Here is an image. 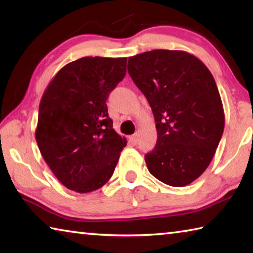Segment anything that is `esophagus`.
<instances>
[{"mask_svg":"<svg viewBox=\"0 0 253 253\" xmlns=\"http://www.w3.org/2000/svg\"><path fill=\"white\" fill-rule=\"evenodd\" d=\"M129 138H130V140H131V142H132V143H134V144H136L137 142H138V135H137V134H135V135H132V136H130V137H129Z\"/></svg>","mask_w":253,"mask_h":253,"instance_id":"34e87169","label":"esophagus"}]
</instances>
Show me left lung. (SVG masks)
<instances>
[{
  "label": "left lung",
  "mask_w": 253,
  "mask_h": 253,
  "mask_svg": "<svg viewBox=\"0 0 253 253\" xmlns=\"http://www.w3.org/2000/svg\"><path fill=\"white\" fill-rule=\"evenodd\" d=\"M127 68L156 123V145L145 155L149 173L170 186L188 185L208 169L223 134L215 80L200 59L179 50L134 55Z\"/></svg>",
  "instance_id": "1"
}]
</instances>
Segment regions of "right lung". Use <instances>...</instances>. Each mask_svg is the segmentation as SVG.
I'll return each mask as SVG.
<instances>
[{
  "mask_svg": "<svg viewBox=\"0 0 253 253\" xmlns=\"http://www.w3.org/2000/svg\"><path fill=\"white\" fill-rule=\"evenodd\" d=\"M127 58L84 57L50 81L39 106L36 139L67 188L96 191L113 176L125 137L113 128L106 101L126 75Z\"/></svg>",
  "mask_w": 253,
  "mask_h": 253,
  "instance_id": "add662e5",
  "label": "right lung"
}]
</instances>
